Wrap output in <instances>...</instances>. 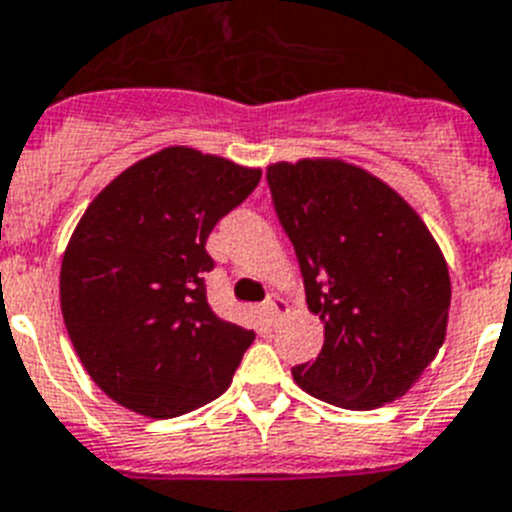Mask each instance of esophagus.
Masks as SVG:
<instances>
[{
  "label": "esophagus",
  "mask_w": 512,
  "mask_h": 512,
  "mask_svg": "<svg viewBox=\"0 0 512 512\" xmlns=\"http://www.w3.org/2000/svg\"><path fill=\"white\" fill-rule=\"evenodd\" d=\"M262 311H265V317H268L270 327H275V324H278V319H281L283 311H286V301L278 299V296H270V299L262 304Z\"/></svg>",
  "instance_id": "1"
}]
</instances>
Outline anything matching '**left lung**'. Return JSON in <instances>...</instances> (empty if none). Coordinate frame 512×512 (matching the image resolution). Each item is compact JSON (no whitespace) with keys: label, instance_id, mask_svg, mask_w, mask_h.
I'll return each mask as SVG.
<instances>
[{"label":"left lung","instance_id":"1","mask_svg":"<svg viewBox=\"0 0 512 512\" xmlns=\"http://www.w3.org/2000/svg\"><path fill=\"white\" fill-rule=\"evenodd\" d=\"M268 185L324 324L322 353L293 368L296 384L342 410L404 397L441 350L451 306L446 257L425 221L342 159L275 162Z\"/></svg>","mask_w":512,"mask_h":512}]
</instances>
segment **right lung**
Instances as JSON below:
<instances>
[{
    "label": "right lung",
    "mask_w": 512,
    "mask_h": 512,
    "mask_svg": "<svg viewBox=\"0 0 512 512\" xmlns=\"http://www.w3.org/2000/svg\"><path fill=\"white\" fill-rule=\"evenodd\" d=\"M262 170L190 146L139 159L97 193L61 260V314L113 402L167 420L221 397L255 332L206 299V239Z\"/></svg>",
    "instance_id": "1"
}]
</instances>
